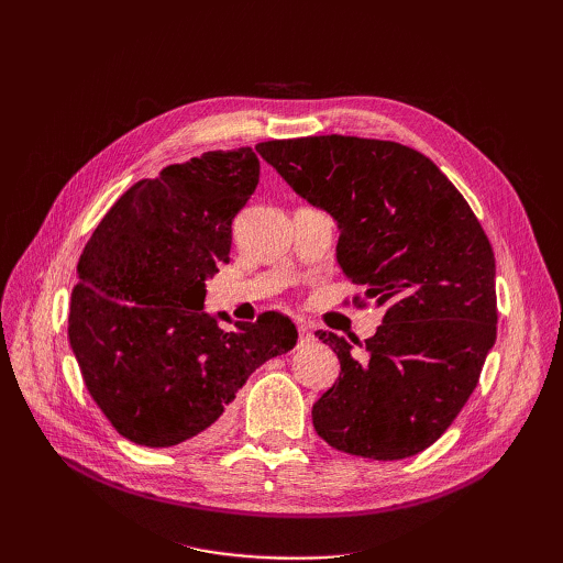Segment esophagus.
<instances>
[{"mask_svg":"<svg viewBox=\"0 0 563 563\" xmlns=\"http://www.w3.org/2000/svg\"><path fill=\"white\" fill-rule=\"evenodd\" d=\"M298 335H300V343H312V340H314V333H312V329L308 327V323H300Z\"/></svg>","mask_w":563,"mask_h":563,"instance_id":"34e87169","label":"esophagus"}]
</instances>
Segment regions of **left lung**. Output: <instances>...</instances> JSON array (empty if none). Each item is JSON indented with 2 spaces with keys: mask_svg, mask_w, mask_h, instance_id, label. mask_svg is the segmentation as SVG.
<instances>
[{
  "mask_svg": "<svg viewBox=\"0 0 563 563\" xmlns=\"http://www.w3.org/2000/svg\"><path fill=\"white\" fill-rule=\"evenodd\" d=\"M255 150L335 220L340 269L385 310L366 360L343 335L314 333L340 360L312 406L317 434L373 460L432 446L496 345V258L479 220L432 159L399 143L333 133Z\"/></svg>",
  "mask_w": 563,
  "mask_h": 563,
  "instance_id": "left-lung-1",
  "label": "left lung"
}]
</instances>
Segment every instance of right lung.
Instances as JSON below:
<instances>
[{
    "mask_svg": "<svg viewBox=\"0 0 563 563\" xmlns=\"http://www.w3.org/2000/svg\"><path fill=\"white\" fill-rule=\"evenodd\" d=\"M258 176L251 147L166 166L119 197L84 246L67 338L89 395L133 444L216 437L251 373L296 345L279 312L251 323L203 310Z\"/></svg>",
    "mask_w": 563,
    "mask_h": 563,
    "instance_id": "1",
    "label": "right lung"
}]
</instances>
